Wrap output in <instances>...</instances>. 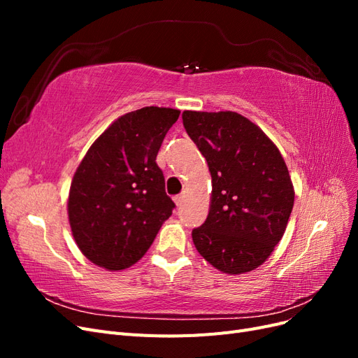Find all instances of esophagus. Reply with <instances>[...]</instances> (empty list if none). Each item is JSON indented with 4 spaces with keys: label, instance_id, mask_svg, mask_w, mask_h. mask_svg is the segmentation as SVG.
I'll list each match as a JSON object with an SVG mask.
<instances>
[{
    "label": "esophagus",
    "instance_id": "esophagus-1",
    "mask_svg": "<svg viewBox=\"0 0 358 358\" xmlns=\"http://www.w3.org/2000/svg\"><path fill=\"white\" fill-rule=\"evenodd\" d=\"M185 199H187V194L185 192H182V194H179V196H176L175 199V203H176V206H182L183 204V201H185Z\"/></svg>",
    "mask_w": 358,
    "mask_h": 358
}]
</instances>
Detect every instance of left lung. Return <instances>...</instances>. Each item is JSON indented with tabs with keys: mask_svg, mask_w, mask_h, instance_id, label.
Here are the masks:
<instances>
[{
	"mask_svg": "<svg viewBox=\"0 0 358 358\" xmlns=\"http://www.w3.org/2000/svg\"><path fill=\"white\" fill-rule=\"evenodd\" d=\"M182 121L212 176L209 215L192 242L221 272H251L282 239L294 204L285 161L262 128L236 112L185 110Z\"/></svg>",
	"mask_w": 358,
	"mask_h": 358,
	"instance_id": "1",
	"label": "left lung"
}]
</instances>
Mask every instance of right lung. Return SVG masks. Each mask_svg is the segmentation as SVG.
<instances>
[{
	"label": "right lung",
	"mask_w": 358,
	"mask_h": 358,
	"mask_svg": "<svg viewBox=\"0 0 358 358\" xmlns=\"http://www.w3.org/2000/svg\"><path fill=\"white\" fill-rule=\"evenodd\" d=\"M179 113L150 106L117 117L76 170L69 221L76 243L94 264L133 266L170 218L175 203L166 194L157 154Z\"/></svg>",
	"instance_id": "obj_1"
}]
</instances>
